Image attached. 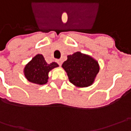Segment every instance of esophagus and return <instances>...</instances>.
<instances>
[{"instance_id": "obj_1", "label": "esophagus", "mask_w": 131, "mask_h": 131, "mask_svg": "<svg viewBox=\"0 0 131 131\" xmlns=\"http://www.w3.org/2000/svg\"><path fill=\"white\" fill-rule=\"evenodd\" d=\"M57 63H58V65L59 66H62V64H63V60L60 59V60H57Z\"/></svg>"}]
</instances>
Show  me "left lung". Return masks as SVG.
I'll return each instance as SVG.
<instances>
[{
    "mask_svg": "<svg viewBox=\"0 0 131 131\" xmlns=\"http://www.w3.org/2000/svg\"><path fill=\"white\" fill-rule=\"evenodd\" d=\"M67 58L62 67L67 73L70 82L77 88H87L93 84L100 69L98 61L80 52Z\"/></svg>",
    "mask_w": 131,
    "mask_h": 131,
    "instance_id": "1",
    "label": "left lung"
}]
</instances>
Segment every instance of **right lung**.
<instances>
[{"instance_id": "right-lung-1", "label": "right lung", "mask_w": 131, "mask_h": 131, "mask_svg": "<svg viewBox=\"0 0 131 131\" xmlns=\"http://www.w3.org/2000/svg\"><path fill=\"white\" fill-rule=\"evenodd\" d=\"M58 66V64L55 62L48 64L43 55L38 54L25 66L24 74L30 82L42 85L47 83L49 72Z\"/></svg>"}]
</instances>
